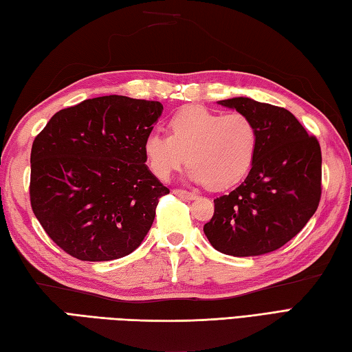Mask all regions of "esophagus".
I'll use <instances>...</instances> for the list:
<instances>
[{
	"label": "esophagus",
	"instance_id": "esophagus-1",
	"mask_svg": "<svg viewBox=\"0 0 352 352\" xmlns=\"http://www.w3.org/2000/svg\"><path fill=\"white\" fill-rule=\"evenodd\" d=\"M172 193H174V195H177V197H180V198H186V199L197 198L195 193L189 192V190H184V189H174V190H172Z\"/></svg>",
	"mask_w": 352,
	"mask_h": 352
}]
</instances>
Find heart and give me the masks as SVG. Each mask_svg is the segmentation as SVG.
I'll use <instances>...</instances> for the list:
<instances>
[{
	"mask_svg": "<svg viewBox=\"0 0 352 352\" xmlns=\"http://www.w3.org/2000/svg\"><path fill=\"white\" fill-rule=\"evenodd\" d=\"M257 146L258 129L251 116L188 106L170 116L169 134H148L144 149L149 169L159 180H168L188 154L190 180L221 190L248 174Z\"/></svg>",
	"mask_w": 352,
	"mask_h": 352,
	"instance_id": "heart-1",
	"label": "heart"
}]
</instances>
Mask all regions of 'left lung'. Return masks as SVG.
Instances as JSON below:
<instances>
[{
	"label": "left lung",
	"mask_w": 352,
	"mask_h": 352,
	"mask_svg": "<svg viewBox=\"0 0 352 352\" xmlns=\"http://www.w3.org/2000/svg\"><path fill=\"white\" fill-rule=\"evenodd\" d=\"M219 104L252 118L258 146L243 183L214 199L204 233L214 250L228 256L275 251L300 233L319 206L320 145L286 109L242 96Z\"/></svg>",
	"instance_id": "8db88e82"
}]
</instances>
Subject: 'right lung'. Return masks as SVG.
I'll list each match as a JSON object with an SVG mask.
<instances>
[{
	"label": "right lung",
	"mask_w": 352,
	"mask_h": 352,
	"mask_svg": "<svg viewBox=\"0 0 352 352\" xmlns=\"http://www.w3.org/2000/svg\"><path fill=\"white\" fill-rule=\"evenodd\" d=\"M163 106L109 95L52 116L30 162V203L45 233L83 261L129 256L169 189L145 164V139Z\"/></svg>",
	"instance_id": "obj_1"
}]
</instances>
